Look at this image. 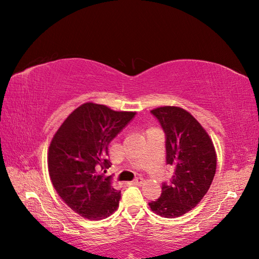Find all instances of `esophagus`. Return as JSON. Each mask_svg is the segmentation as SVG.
I'll use <instances>...</instances> for the list:
<instances>
[{
  "label": "esophagus",
  "instance_id": "34e87169",
  "mask_svg": "<svg viewBox=\"0 0 259 259\" xmlns=\"http://www.w3.org/2000/svg\"><path fill=\"white\" fill-rule=\"evenodd\" d=\"M142 183H144V179L142 178H136L133 183H131V185H135V186H140L142 185Z\"/></svg>",
  "mask_w": 259,
  "mask_h": 259
}]
</instances>
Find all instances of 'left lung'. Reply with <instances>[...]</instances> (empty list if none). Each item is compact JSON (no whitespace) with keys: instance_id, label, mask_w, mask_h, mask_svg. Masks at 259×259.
<instances>
[{"instance_id":"obj_1","label":"left lung","mask_w":259,"mask_h":259,"mask_svg":"<svg viewBox=\"0 0 259 259\" xmlns=\"http://www.w3.org/2000/svg\"><path fill=\"white\" fill-rule=\"evenodd\" d=\"M150 112L166 136V161L174 172L149 206L161 217H180L207 194L216 172V151L206 130L186 110L167 106Z\"/></svg>"}]
</instances>
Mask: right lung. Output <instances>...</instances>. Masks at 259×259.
I'll return each instance as SVG.
<instances>
[{"instance_id": "add662e5", "label": "right lung", "mask_w": 259, "mask_h": 259, "mask_svg": "<svg viewBox=\"0 0 259 259\" xmlns=\"http://www.w3.org/2000/svg\"><path fill=\"white\" fill-rule=\"evenodd\" d=\"M136 112L113 111L88 102L76 108L54 135L49 148V174L67 205L91 221H100L119 207L121 191L111 186L108 147Z\"/></svg>"}]
</instances>
